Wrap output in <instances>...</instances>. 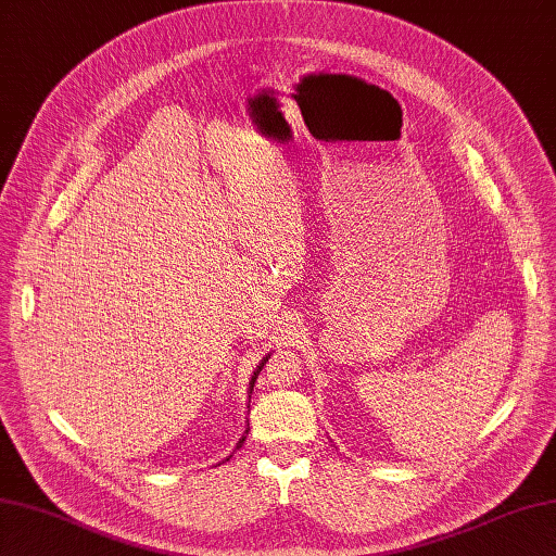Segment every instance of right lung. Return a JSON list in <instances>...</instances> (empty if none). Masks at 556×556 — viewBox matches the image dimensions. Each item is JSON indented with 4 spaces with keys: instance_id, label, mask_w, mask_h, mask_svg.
Returning <instances> with one entry per match:
<instances>
[{
    "instance_id": "1",
    "label": "right lung",
    "mask_w": 556,
    "mask_h": 556,
    "mask_svg": "<svg viewBox=\"0 0 556 556\" xmlns=\"http://www.w3.org/2000/svg\"><path fill=\"white\" fill-rule=\"evenodd\" d=\"M267 359H269V353H267V355H265V357L261 359V365H257V367H255V371H253V377H251V381H249V391H251V393H253V386H255V379H257V374H261V371H263V367H265V363H267ZM249 403H251V395H249ZM247 433H249V429H247ZM243 441H247V435H241V438H239V443H237V450H239V447L243 445ZM229 457H231V455H229ZM229 457H227V459H229Z\"/></svg>"
}]
</instances>
